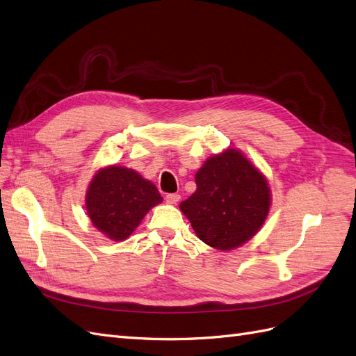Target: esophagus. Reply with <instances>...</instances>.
Segmentation results:
<instances>
[{"label":"esophagus","instance_id":"34e87169","mask_svg":"<svg viewBox=\"0 0 356 356\" xmlns=\"http://www.w3.org/2000/svg\"><path fill=\"white\" fill-rule=\"evenodd\" d=\"M165 201H167V204L176 205L180 201V195L179 193H168L165 197Z\"/></svg>","mask_w":356,"mask_h":356}]
</instances>
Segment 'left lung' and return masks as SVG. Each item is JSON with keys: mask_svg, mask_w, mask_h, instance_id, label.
I'll use <instances>...</instances> for the list:
<instances>
[{"mask_svg": "<svg viewBox=\"0 0 356 356\" xmlns=\"http://www.w3.org/2000/svg\"><path fill=\"white\" fill-rule=\"evenodd\" d=\"M195 181L197 191L180 202V210L202 243L229 251L260 231L270 209V189L243 152L227 147L210 156Z\"/></svg>", "mask_w": 356, "mask_h": 356, "instance_id": "1", "label": "left lung"}]
</instances>
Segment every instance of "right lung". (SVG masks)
I'll return each instance as SVG.
<instances>
[{
    "label": "right lung",
    "instance_id": "add662e5",
    "mask_svg": "<svg viewBox=\"0 0 356 356\" xmlns=\"http://www.w3.org/2000/svg\"><path fill=\"white\" fill-rule=\"evenodd\" d=\"M163 201L156 186L137 171L108 165L91 179L86 210L93 226L112 241L127 239L146 213Z\"/></svg>",
    "mask_w": 356,
    "mask_h": 356
}]
</instances>
